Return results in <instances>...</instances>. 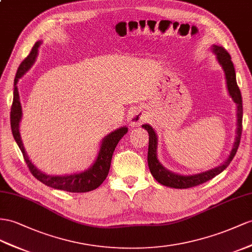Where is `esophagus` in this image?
I'll return each mask as SVG.
<instances>
[{"instance_id":"obj_1","label":"esophagus","mask_w":252,"mask_h":252,"mask_svg":"<svg viewBox=\"0 0 252 252\" xmlns=\"http://www.w3.org/2000/svg\"><path fill=\"white\" fill-rule=\"evenodd\" d=\"M145 119H146V116L143 113H140L138 111H134L133 113H131L130 121L133 126L141 124V122H143Z\"/></svg>"}]
</instances>
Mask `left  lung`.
<instances>
[{
  "mask_svg": "<svg viewBox=\"0 0 252 252\" xmlns=\"http://www.w3.org/2000/svg\"><path fill=\"white\" fill-rule=\"evenodd\" d=\"M213 52L216 54L218 63L221 64V67L224 71L225 81H227V87L229 90V94L231 98L236 103L237 105V128H236V136L233 148H232L230 156L228 159L225 160L223 164L216 167L214 169H211L209 171L197 173V175L191 176H182L178 175V173H173L169 170H167L165 167L158 162L157 157V149H158V136L156 132H154L153 127L149 125H143V127L149 133V148H148V165H149V169L152 173L153 178L160 184L172 189H189L202 184L209 180L216 177L219 173L222 172L229 164L232 162V159L235 157L236 151L240 146L241 136H242V130H243V101H242V94L241 90L237 86L236 83V76H235V70L233 63L231 61L230 54L219 46H213Z\"/></svg>",
  "mask_w": 252,
  "mask_h": 252,
  "instance_id": "left-lung-1",
  "label": "left lung"
}]
</instances>
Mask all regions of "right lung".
<instances>
[{
	"mask_svg": "<svg viewBox=\"0 0 252 252\" xmlns=\"http://www.w3.org/2000/svg\"><path fill=\"white\" fill-rule=\"evenodd\" d=\"M40 43L41 41H37L34 44V47L32 49L29 56L20 63V66H19L17 70L14 82V100H12V105L10 109V126L12 135H14L16 143L18 144L19 148H20L25 163H27L32 175H33L37 180H39L40 182L55 189L66 190L69 192H86L94 190L95 189H98L103 183V181L106 179L109 168H111L112 157L115 151V148L119 143L121 137L127 132V127L122 126L118 128V130L109 133L107 136L103 138L95 162L89 169L85 170L84 172L73 173V175L69 176H50L46 175L44 172H41L40 170H38L37 167L32 164V162L29 159V157L27 156V152H25L22 144L20 132H19V124H20L22 117V109L20 104V99H19L17 83L19 79L27 73L31 69V67L33 66L38 54V48H39Z\"/></svg>",
	"mask_w": 252,
	"mask_h": 252,
	"instance_id": "right-lung-1",
	"label": "right lung"
}]
</instances>
